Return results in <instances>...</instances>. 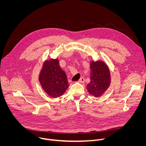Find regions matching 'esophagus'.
Wrapping results in <instances>:
<instances>
[{
  "label": "esophagus",
  "instance_id": "34e87169",
  "mask_svg": "<svg viewBox=\"0 0 146 146\" xmlns=\"http://www.w3.org/2000/svg\"><path fill=\"white\" fill-rule=\"evenodd\" d=\"M84 81H85V79L83 78V77H82V78H81L79 80H78V82H80V83H83L84 82Z\"/></svg>",
  "mask_w": 146,
  "mask_h": 146
}]
</instances>
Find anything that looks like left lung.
<instances>
[{"label":"left lung","mask_w":146,"mask_h":146,"mask_svg":"<svg viewBox=\"0 0 146 146\" xmlns=\"http://www.w3.org/2000/svg\"><path fill=\"white\" fill-rule=\"evenodd\" d=\"M90 68L91 81L87 86V89L92 95L99 97L110 86V70L105 62L100 60L92 61Z\"/></svg>","instance_id":"obj_1"}]
</instances>
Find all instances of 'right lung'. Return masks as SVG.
Wrapping results in <instances>:
<instances>
[{
    "mask_svg": "<svg viewBox=\"0 0 146 146\" xmlns=\"http://www.w3.org/2000/svg\"><path fill=\"white\" fill-rule=\"evenodd\" d=\"M38 80L44 91L52 98L62 96L69 86L66 73L61 69L57 59L44 62Z\"/></svg>",
    "mask_w": 146,
    "mask_h": 146,
    "instance_id": "1",
    "label": "right lung"
}]
</instances>
